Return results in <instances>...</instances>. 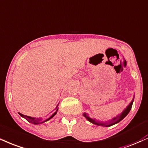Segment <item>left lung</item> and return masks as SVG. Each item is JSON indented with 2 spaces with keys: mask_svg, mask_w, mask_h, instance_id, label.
Wrapping results in <instances>:
<instances>
[{
  "mask_svg": "<svg viewBox=\"0 0 148 148\" xmlns=\"http://www.w3.org/2000/svg\"><path fill=\"white\" fill-rule=\"evenodd\" d=\"M132 103H133V101H132V102L130 103L129 106H127V108H126V109L124 110L123 112L120 115H118L116 117H115V118H114L112 119V120L109 121L108 122H100L99 121L96 120V119H92L90 118V117L88 116V114H84L83 116L86 118L90 122L94 124H96V125H101V126H106V127H109V126H111V125H114V124L117 123H119V121H121L122 120V119H123L127 115V114L130 112V111L131 108H132Z\"/></svg>",
  "mask_w": 148,
  "mask_h": 148,
  "instance_id": "1",
  "label": "left lung"
}]
</instances>
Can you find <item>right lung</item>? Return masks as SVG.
<instances>
[{"instance_id": "obj_1", "label": "right lung", "mask_w": 148, "mask_h": 148, "mask_svg": "<svg viewBox=\"0 0 148 148\" xmlns=\"http://www.w3.org/2000/svg\"><path fill=\"white\" fill-rule=\"evenodd\" d=\"M57 111H58V106H56V109H55L54 110H53L52 114H51L50 116H48L47 118H45V119H38V118L36 119V118H32V117H31V116H28L23 115V114H21V113H19V114H20V115L21 116L24 117V118L28 122L34 124V125H38V124L42 123L47 121L49 120V119L52 118V117L54 116L55 114H56V112H57ZM46 117H47V116H46Z\"/></svg>"}]
</instances>
